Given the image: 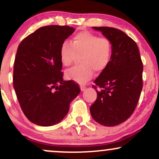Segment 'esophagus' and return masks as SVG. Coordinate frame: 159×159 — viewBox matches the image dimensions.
I'll use <instances>...</instances> for the list:
<instances>
[{"label":"esophagus","instance_id":"obj_1","mask_svg":"<svg viewBox=\"0 0 159 159\" xmlns=\"http://www.w3.org/2000/svg\"><path fill=\"white\" fill-rule=\"evenodd\" d=\"M80 87H81V91L85 90V89H86V86L81 85V86H80Z\"/></svg>","mask_w":159,"mask_h":159}]
</instances>
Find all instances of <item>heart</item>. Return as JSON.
<instances>
[{
	"instance_id": "heart-1",
	"label": "heart",
	"mask_w": 159,
	"mask_h": 159,
	"mask_svg": "<svg viewBox=\"0 0 159 159\" xmlns=\"http://www.w3.org/2000/svg\"><path fill=\"white\" fill-rule=\"evenodd\" d=\"M112 41L108 38L99 37L88 31L78 32L72 43L65 41L61 46L60 58L65 66H71L76 55H82V64L68 70L65 76L78 83H86L93 77L94 70L102 72L107 67L112 60Z\"/></svg>"
}]
</instances>
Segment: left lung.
Returning <instances> with one entry per match:
<instances>
[{
	"instance_id": "1",
	"label": "left lung",
	"mask_w": 159,
	"mask_h": 159,
	"mask_svg": "<svg viewBox=\"0 0 159 159\" xmlns=\"http://www.w3.org/2000/svg\"><path fill=\"white\" fill-rule=\"evenodd\" d=\"M93 28L112 41L113 52L110 64L95 80L97 99L89 110L95 121L113 127L127 121L136 107L143 87V63L137 43L121 30Z\"/></svg>"
}]
</instances>
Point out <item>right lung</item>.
I'll list each match as a JSON object with an SVG mask.
<instances>
[{
	"instance_id": "add662e5",
	"label": "right lung",
	"mask_w": 159,
	"mask_h": 159,
	"mask_svg": "<svg viewBox=\"0 0 159 159\" xmlns=\"http://www.w3.org/2000/svg\"><path fill=\"white\" fill-rule=\"evenodd\" d=\"M75 31L69 26L38 29L19 44L15 58L13 86L21 110L32 123L58 124L80 93L74 81L63 80L61 46Z\"/></svg>"
}]
</instances>
